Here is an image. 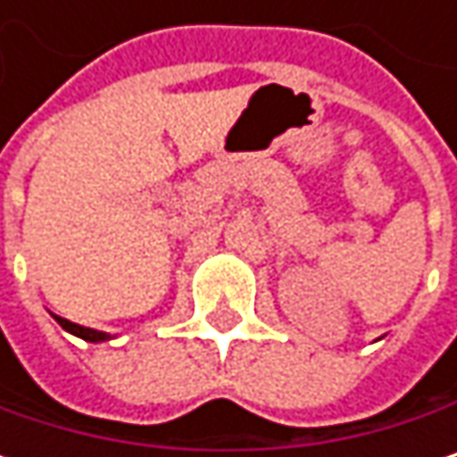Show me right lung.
<instances>
[{
	"instance_id": "obj_1",
	"label": "right lung",
	"mask_w": 457,
	"mask_h": 457,
	"mask_svg": "<svg viewBox=\"0 0 457 457\" xmlns=\"http://www.w3.org/2000/svg\"><path fill=\"white\" fill-rule=\"evenodd\" d=\"M54 320L68 331V334H73V337H81L84 342H107V339H112V334H107V331H96V328H88V326H81V323H73V320H68V318H60V315H54Z\"/></svg>"
}]
</instances>
